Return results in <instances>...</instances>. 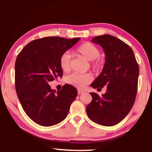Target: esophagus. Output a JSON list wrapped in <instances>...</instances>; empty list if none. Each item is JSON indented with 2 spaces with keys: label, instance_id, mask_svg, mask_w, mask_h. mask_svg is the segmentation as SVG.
<instances>
[{
  "label": "esophagus",
  "instance_id": "esophagus-1",
  "mask_svg": "<svg viewBox=\"0 0 152 152\" xmlns=\"http://www.w3.org/2000/svg\"><path fill=\"white\" fill-rule=\"evenodd\" d=\"M77 92H78V94H82V93H83V91L80 90V89H78Z\"/></svg>",
  "mask_w": 152,
  "mask_h": 152
}]
</instances>
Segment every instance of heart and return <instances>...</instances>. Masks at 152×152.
<instances>
[{"mask_svg": "<svg viewBox=\"0 0 152 152\" xmlns=\"http://www.w3.org/2000/svg\"><path fill=\"white\" fill-rule=\"evenodd\" d=\"M79 54L82 56L86 60L91 61V65L94 69H99L101 66V62L98 58L100 55V51L96 46L90 42H86L79 46L76 50ZM59 64L64 72H68L71 69V56L68 52H64L60 56ZM92 80V77L89 74L73 73L67 77V83L78 88H83L86 84Z\"/></svg>", "mask_w": 152, "mask_h": 152, "instance_id": "heart-1", "label": "heart"}]
</instances>
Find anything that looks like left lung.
Returning <instances> with one entry per match:
<instances>
[{
	"label": "left lung",
	"instance_id": "left-lung-1",
	"mask_svg": "<svg viewBox=\"0 0 152 152\" xmlns=\"http://www.w3.org/2000/svg\"><path fill=\"white\" fill-rule=\"evenodd\" d=\"M92 43L102 47L105 53L102 73L91 83L93 88L107 86L105 94L99 96L91 92L92 100L86 107L91 120L104 126H112L126 116L136 99L139 68L129 45L110 34L98 36Z\"/></svg>",
	"mask_w": 152,
	"mask_h": 152
}]
</instances>
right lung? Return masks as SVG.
I'll return each instance as SVG.
<instances>
[{"label":"right lung","instance_id":"obj_1","mask_svg":"<svg viewBox=\"0 0 152 152\" xmlns=\"http://www.w3.org/2000/svg\"><path fill=\"white\" fill-rule=\"evenodd\" d=\"M79 39L59 37L36 39L27 44L16 58L15 82L18 99L27 115L39 125L52 126L64 120L77 95L76 88L69 84L56 92L48 83L62 77L60 56Z\"/></svg>","mask_w":152,"mask_h":152}]
</instances>
